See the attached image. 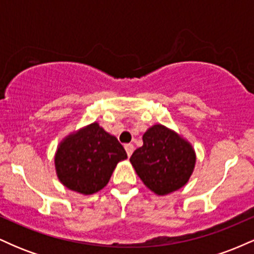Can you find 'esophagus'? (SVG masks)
Returning <instances> with one entry per match:
<instances>
[{"label": "esophagus", "instance_id": "esophagus-1", "mask_svg": "<svg viewBox=\"0 0 254 254\" xmlns=\"http://www.w3.org/2000/svg\"><path fill=\"white\" fill-rule=\"evenodd\" d=\"M124 148H125V150H127V156H131V154L133 153V144L127 143V144L124 145Z\"/></svg>", "mask_w": 254, "mask_h": 254}]
</instances>
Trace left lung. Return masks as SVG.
Returning <instances> with one entry per match:
<instances>
[{
    "label": "left lung",
    "instance_id": "obj_1",
    "mask_svg": "<svg viewBox=\"0 0 254 254\" xmlns=\"http://www.w3.org/2000/svg\"><path fill=\"white\" fill-rule=\"evenodd\" d=\"M130 162L143 184L159 196L179 190L190 179L196 153L190 142L161 124L143 135V145L133 151Z\"/></svg>",
    "mask_w": 254,
    "mask_h": 254
}]
</instances>
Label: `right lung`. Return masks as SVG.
<instances>
[{
    "instance_id": "obj_1",
    "label": "right lung",
    "mask_w": 254,
    "mask_h": 254,
    "mask_svg": "<svg viewBox=\"0 0 254 254\" xmlns=\"http://www.w3.org/2000/svg\"><path fill=\"white\" fill-rule=\"evenodd\" d=\"M127 157L118 139L95 122L58 144L55 168L60 182L69 190L93 194L107 185L116 166Z\"/></svg>"
}]
</instances>
